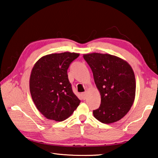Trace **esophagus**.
<instances>
[{"label": "esophagus", "mask_w": 158, "mask_h": 158, "mask_svg": "<svg viewBox=\"0 0 158 158\" xmlns=\"http://www.w3.org/2000/svg\"><path fill=\"white\" fill-rule=\"evenodd\" d=\"M81 95H82L83 99H84V100H85V98H86V93L84 92V93H81Z\"/></svg>", "instance_id": "esophagus-1"}]
</instances>
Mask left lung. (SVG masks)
I'll list each match as a JSON object with an SVG mask.
<instances>
[{
	"label": "left lung",
	"instance_id": "8db88e82",
	"mask_svg": "<svg viewBox=\"0 0 158 158\" xmlns=\"http://www.w3.org/2000/svg\"><path fill=\"white\" fill-rule=\"evenodd\" d=\"M84 58L91 68L101 95L100 106L93 110V116L106 124L119 121L135 100L136 81L132 68L125 60L107 53H88Z\"/></svg>",
	"mask_w": 158,
	"mask_h": 158
}]
</instances>
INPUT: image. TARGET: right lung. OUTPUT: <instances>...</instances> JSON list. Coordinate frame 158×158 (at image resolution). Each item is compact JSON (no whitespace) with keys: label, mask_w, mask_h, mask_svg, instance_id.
Instances as JSON below:
<instances>
[{"label":"right lung","mask_w":158,"mask_h":158,"mask_svg":"<svg viewBox=\"0 0 158 158\" xmlns=\"http://www.w3.org/2000/svg\"><path fill=\"white\" fill-rule=\"evenodd\" d=\"M79 53H52L37 61L30 77V92L37 109L44 117L63 121L71 116L80 100L72 89L68 69Z\"/></svg>","instance_id":"add662e5"}]
</instances>
